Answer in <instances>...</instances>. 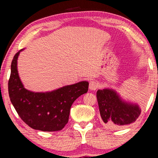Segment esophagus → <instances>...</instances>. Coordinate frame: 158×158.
<instances>
[{"label": "esophagus", "instance_id": "esophagus-1", "mask_svg": "<svg viewBox=\"0 0 158 158\" xmlns=\"http://www.w3.org/2000/svg\"><path fill=\"white\" fill-rule=\"evenodd\" d=\"M98 87V83H96V81H90L89 83V89L92 90H96Z\"/></svg>", "mask_w": 158, "mask_h": 158}]
</instances>
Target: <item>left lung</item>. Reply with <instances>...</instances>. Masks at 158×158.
Returning <instances> with one entry per match:
<instances>
[{
  "label": "left lung",
  "mask_w": 158,
  "mask_h": 158,
  "mask_svg": "<svg viewBox=\"0 0 158 158\" xmlns=\"http://www.w3.org/2000/svg\"><path fill=\"white\" fill-rule=\"evenodd\" d=\"M103 123L111 129H119L135 122L141 114L137 104L123 101L115 90L106 88L96 93Z\"/></svg>",
  "instance_id": "8db88e82"
}]
</instances>
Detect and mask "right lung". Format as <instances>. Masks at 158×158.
Segmentation results:
<instances>
[{
	"label": "right lung",
	"mask_w": 158,
	"mask_h": 158,
	"mask_svg": "<svg viewBox=\"0 0 158 158\" xmlns=\"http://www.w3.org/2000/svg\"><path fill=\"white\" fill-rule=\"evenodd\" d=\"M14 55L8 81L10 100L19 116L31 128L43 131H60L68 122L71 106L88 90V82L81 81L51 92L34 93L23 87L17 70L21 51Z\"/></svg>",
	"instance_id": "1"
}]
</instances>
